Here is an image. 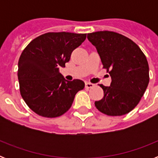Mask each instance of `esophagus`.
Listing matches in <instances>:
<instances>
[{"mask_svg":"<svg viewBox=\"0 0 158 158\" xmlns=\"http://www.w3.org/2000/svg\"><path fill=\"white\" fill-rule=\"evenodd\" d=\"M94 86V84H92L90 82H86L85 83V88L86 89H91Z\"/></svg>","mask_w":158,"mask_h":158,"instance_id":"obj_1","label":"esophagus"}]
</instances>
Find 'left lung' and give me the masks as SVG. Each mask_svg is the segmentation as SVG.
I'll list each match as a JSON object with an SVG mask.
<instances>
[{
	"mask_svg": "<svg viewBox=\"0 0 158 158\" xmlns=\"http://www.w3.org/2000/svg\"><path fill=\"white\" fill-rule=\"evenodd\" d=\"M87 38L111 77V85H100L104 96L95 106L111 116L127 114L138 105L150 81L145 54L135 42L116 32H93Z\"/></svg>",
	"mask_w": 158,
	"mask_h": 158,
	"instance_id": "1",
	"label": "left lung"
}]
</instances>
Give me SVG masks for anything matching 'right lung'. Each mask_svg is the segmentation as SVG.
<instances>
[{"mask_svg":"<svg viewBox=\"0 0 158 158\" xmlns=\"http://www.w3.org/2000/svg\"><path fill=\"white\" fill-rule=\"evenodd\" d=\"M85 39L86 34L48 32L25 47L18 62L19 91L36 114L47 118L63 115L70 108L77 93L85 88L83 81L65 80L59 68L65 67L73 51Z\"/></svg>","mask_w":158,"mask_h":158,"instance_id":"add662e5","label":"right lung"}]
</instances>
